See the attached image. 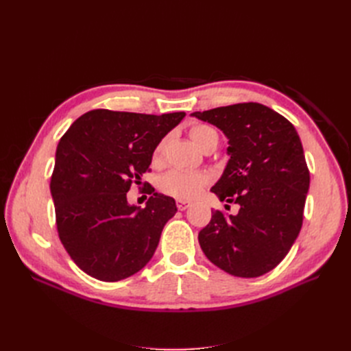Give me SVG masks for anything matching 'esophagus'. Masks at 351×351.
Returning <instances> with one entry per match:
<instances>
[{
	"label": "esophagus",
	"instance_id": "obj_1",
	"mask_svg": "<svg viewBox=\"0 0 351 351\" xmlns=\"http://www.w3.org/2000/svg\"><path fill=\"white\" fill-rule=\"evenodd\" d=\"M189 206H190V202L177 200V209H178V210H186Z\"/></svg>",
	"mask_w": 351,
	"mask_h": 351
}]
</instances>
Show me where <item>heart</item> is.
I'll return each instance as SVG.
<instances>
[{"instance_id": "1", "label": "heart", "mask_w": 351, "mask_h": 351, "mask_svg": "<svg viewBox=\"0 0 351 351\" xmlns=\"http://www.w3.org/2000/svg\"><path fill=\"white\" fill-rule=\"evenodd\" d=\"M190 137L193 142L200 147L202 151H206L209 147H217L219 137L218 133L209 125L205 124H195L190 129ZM169 141V136H164L161 141L158 142L154 149V164H159L162 161L164 152L167 149V145ZM209 184V176L200 171H183V169H173V171L167 173L159 180V190L167 196H171L178 200H192L195 199L202 190Z\"/></svg>"}]
</instances>
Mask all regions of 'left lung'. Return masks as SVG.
Returning a JSON list of instances; mask_svg holds the SVG:
<instances>
[{
  "instance_id": "1",
  "label": "left lung",
  "mask_w": 351,
  "mask_h": 351,
  "mask_svg": "<svg viewBox=\"0 0 351 351\" xmlns=\"http://www.w3.org/2000/svg\"><path fill=\"white\" fill-rule=\"evenodd\" d=\"M192 115L228 137L230 161L210 192L240 205L237 215L212 210L200 247L234 277H261L287 256L303 224L311 176L300 137L285 117L258 102Z\"/></svg>"
}]
</instances>
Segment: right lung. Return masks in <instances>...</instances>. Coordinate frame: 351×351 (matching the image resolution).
<instances>
[{"instance_id": "obj_1", "label": "right lung", "mask_w": 351, "mask_h": 351, "mask_svg": "<svg viewBox=\"0 0 351 351\" xmlns=\"http://www.w3.org/2000/svg\"><path fill=\"white\" fill-rule=\"evenodd\" d=\"M184 115L92 110L61 137L51 176L58 237L90 277L129 278L154 256L176 202L146 182L152 196L145 208L130 206L125 193L141 186L155 146Z\"/></svg>"}]
</instances>
